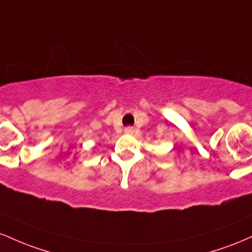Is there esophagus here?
Listing matches in <instances>:
<instances>
[{"mask_svg":"<svg viewBox=\"0 0 252 252\" xmlns=\"http://www.w3.org/2000/svg\"><path fill=\"white\" fill-rule=\"evenodd\" d=\"M126 134H132V132H134V128H132V126H126Z\"/></svg>","mask_w":252,"mask_h":252,"instance_id":"1","label":"esophagus"}]
</instances>
